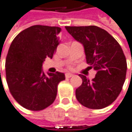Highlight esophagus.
<instances>
[{
	"label": "esophagus",
	"instance_id": "obj_1",
	"mask_svg": "<svg viewBox=\"0 0 132 132\" xmlns=\"http://www.w3.org/2000/svg\"><path fill=\"white\" fill-rule=\"evenodd\" d=\"M73 76V75L72 74V73H66L65 74V77L67 78H71V77H72Z\"/></svg>",
	"mask_w": 132,
	"mask_h": 132
}]
</instances>
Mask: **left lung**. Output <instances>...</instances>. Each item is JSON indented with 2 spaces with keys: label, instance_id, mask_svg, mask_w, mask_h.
I'll use <instances>...</instances> for the list:
<instances>
[{
  "label": "left lung",
  "instance_id": "obj_1",
  "mask_svg": "<svg viewBox=\"0 0 132 132\" xmlns=\"http://www.w3.org/2000/svg\"><path fill=\"white\" fill-rule=\"evenodd\" d=\"M68 32L84 47L87 63L96 72L89 80L83 75L75 90L82 106L101 109L117 98L126 79L127 64L123 50L110 34L98 26H65Z\"/></svg>",
  "mask_w": 132,
  "mask_h": 132
}]
</instances>
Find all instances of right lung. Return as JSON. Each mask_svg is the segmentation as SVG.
<instances>
[{
  "mask_svg": "<svg viewBox=\"0 0 132 132\" xmlns=\"http://www.w3.org/2000/svg\"><path fill=\"white\" fill-rule=\"evenodd\" d=\"M57 26L34 25L15 37L5 60L6 81L13 97L21 106L41 111L56 98L57 85L65 79L62 72L44 74L45 58L53 57L60 44Z\"/></svg>",
  "mask_w": 132,
  "mask_h": 132,
  "instance_id": "add662e5",
  "label": "right lung"
}]
</instances>
